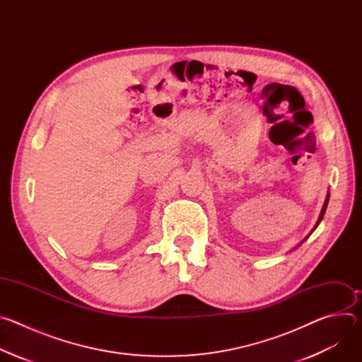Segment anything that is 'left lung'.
Instances as JSON below:
<instances>
[{
    "mask_svg": "<svg viewBox=\"0 0 362 362\" xmlns=\"http://www.w3.org/2000/svg\"><path fill=\"white\" fill-rule=\"evenodd\" d=\"M328 202H329V192H328V194H327V197H325V202H324V206H322V209H321V214H320V218H318V221H317V223H315V226H314V229H313V232L318 228V225L321 223V221H322V218H324V215H325V211H327V206H328ZM311 232V233H313ZM311 233H309V235H311ZM309 235L302 240V242H305L308 238H309Z\"/></svg>",
    "mask_w": 362,
    "mask_h": 362,
    "instance_id": "1",
    "label": "left lung"
}]
</instances>
